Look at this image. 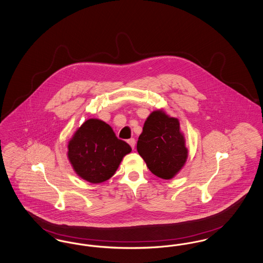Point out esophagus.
I'll return each mask as SVG.
<instances>
[{"instance_id":"obj_1","label":"esophagus","mask_w":263,"mask_h":263,"mask_svg":"<svg viewBox=\"0 0 263 263\" xmlns=\"http://www.w3.org/2000/svg\"><path fill=\"white\" fill-rule=\"evenodd\" d=\"M135 143H136V142H135V139H134V138H131V139L128 140V144L131 146L132 149L135 148Z\"/></svg>"}]
</instances>
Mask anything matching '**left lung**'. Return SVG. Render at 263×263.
I'll return each instance as SVG.
<instances>
[{"label":"left lung","instance_id":"obj_1","mask_svg":"<svg viewBox=\"0 0 263 263\" xmlns=\"http://www.w3.org/2000/svg\"><path fill=\"white\" fill-rule=\"evenodd\" d=\"M137 151L154 175L163 179L173 178L188 156L178 119L162 109L151 113L138 139Z\"/></svg>","mask_w":263,"mask_h":263}]
</instances>
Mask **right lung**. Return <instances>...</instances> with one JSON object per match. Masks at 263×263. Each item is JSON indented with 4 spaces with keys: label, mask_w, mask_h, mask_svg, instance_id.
<instances>
[{
    "label": "right lung",
    "mask_w": 263,
    "mask_h": 263,
    "mask_svg": "<svg viewBox=\"0 0 263 263\" xmlns=\"http://www.w3.org/2000/svg\"><path fill=\"white\" fill-rule=\"evenodd\" d=\"M131 147L115 136L104 121L91 118L83 123L68 144V159L76 174L90 183L112 176Z\"/></svg>",
    "instance_id": "right-lung-1"
}]
</instances>
